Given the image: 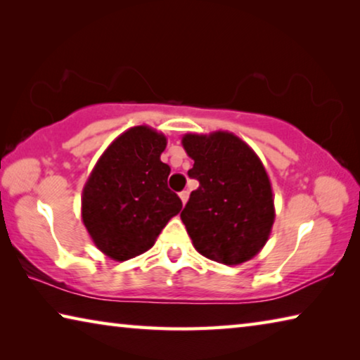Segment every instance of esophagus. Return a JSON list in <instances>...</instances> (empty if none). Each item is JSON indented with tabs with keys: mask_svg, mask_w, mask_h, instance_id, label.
Returning <instances> with one entry per match:
<instances>
[{
	"mask_svg": "<svg viewBox=\"0 0 360 360\" xmlns=\"http://www.w3.org/2000/svg\"><path fill=\"white\" fill-rule=\"evenodd\" d=\"M179 197H181V202H182V205H186V203H187V200H188V192H187V191H182V192L179 193Z\"/></svg>",
	"mask_w": 360,
	"mask_h": 360,
	"instance_id": "34e87169",
	"label": "esophagus"
}]
</instances>
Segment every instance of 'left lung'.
<instances>
[{
	"label": "left lung",
	"mask_w": 360,
	"mask_h": 360,
	"mask_svg": "<svg viewBox=\"0 0 360 360\" xmlns=\"http://www.w3.org/2000/svg\"><path fill=\"white\" fill-rule=\"evenodd\" d=\"M193 160L188 176L200 182L181 212L197 251L224 265L257 254L270 236L275 205L257 154L229 131L182 138Z\"/></svg>",
	"instance_id": "obj_1"
}]
</instances>
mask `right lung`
Returning <instances> with one entry per match:
<instances>
[{"label": "right lung", "instance_id": "add662e5", "mask_svg": "<svg viewBox=\"0 0 360 360\" xmlns=\"http://www.w3.org/2000/svg\"><path fill=\"white\" fill-rule=\"evenodd\" d=\"M167 138L146 125L109 144L82 191V221L95 246L124 262L154 246L182 208L168 188L169 167L160 160Z\"/></svg>", "mask_w": 360, "mask_h": 360}]
</instances>
